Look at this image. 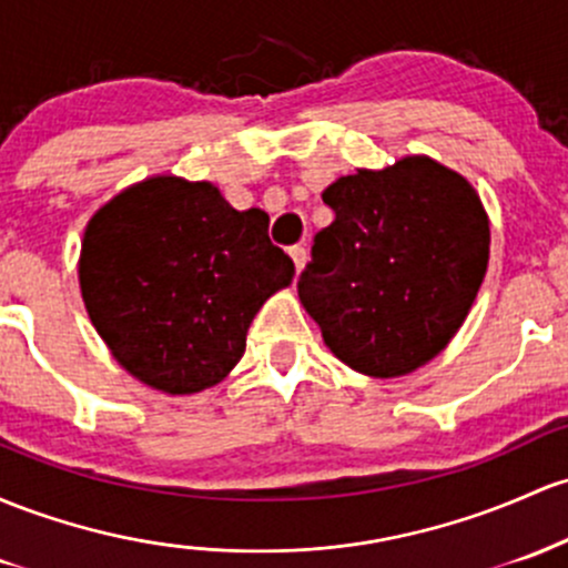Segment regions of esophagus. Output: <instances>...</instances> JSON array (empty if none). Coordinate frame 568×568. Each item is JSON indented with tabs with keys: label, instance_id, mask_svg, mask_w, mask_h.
I'll return each mask as SVG.
<instances>
[{
	"label": "esophagus",
	"instance_id": "1",
	"mask_svg": "<svg viewBox=\"0 0 568 568\" xmlns=\"http://www.w3.org/2000/svg\"><path fill=\"white\" fill-rule=\"evenodd\" d=\"M291 258H294V266H296V272H302L304 270V264H307V251H304L302 245H294L291 247Z\"/></svg>",
	"mask_w": 568,
	"mask_h": 568
}]
</instances>
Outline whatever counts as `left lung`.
Instances as JSON below:
<instances>
[{"instance_id": "8db88e82", "label": "left lung", "mask_w": 568, "mask_h": 568, "mask_svg": "<svg viewBox=\"0 0 568 568\" xmlns=\"http://www.w3.org/2000/svg\"><path fill=\"white\" fill-rule=\"evenodd\" d=\"M334 223L315 234L298 298L342 364L402 377L456 336L490 255V226L466 178L428 155L358 170L323 191Z\"/></svg>"}]
</instances>
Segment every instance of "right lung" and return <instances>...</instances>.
<instances>
[{"label": "right lung", "mask_w": 568, "mask_h": 568, "mask_svg": "<svg viewBox=\"0 0 568 568\" xmlns=\"http://www.w3.org/2000/svg\"><path fill=\"white\" fill-rule=\"evenodd\" d=\"M270 215L234 210L213 183L155 174L99 207L80 251V294L104 345L172 396L213 388L245 353L255 313L294 280Z\"/></svg>", "instance_id": "add662e5"}]
</instances>
